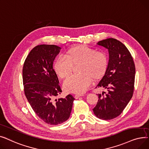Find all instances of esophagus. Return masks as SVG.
Returning a JSON list of instances; mask_svg holds the SVG:
<instances>
[{"label":"esophagus","instance_id":"1","mask_svg":"<svg viewBox=\"0 0 149 149\" xmlns=\"http://www.w3.org/2000/svg\"><path fill=\"white\" fill-rule=\"evenodd\" d=\"M83 96V95H79V94L76 95H75V98H76V99H77V98L79 97L80 96Z\"/></svg>","mask_w":149,"mask_h":149}]
</instances>
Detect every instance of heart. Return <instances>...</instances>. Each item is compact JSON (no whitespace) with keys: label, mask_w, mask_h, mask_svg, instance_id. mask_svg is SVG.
<instances>
[{"label":"heart","mask_w":149,"mask_h":149,"mask_svg":"<svg viewBox=\"0 0 149 149\" xmlns=\"http://www.w3.org/2000/svg\"><path fill=\"white\" fill-rule=\"evenodd\" d=\"M65 57L60 56L54 62V72L60 78L68 77L73 67L80 65L81 75L70 76L63 84L65 90L70 93H84L91 86L92 79L100 80L107 73L109 59L103 52H96L84 45H77L69 49Z\"/></svg>","instance_id":"heart-1"}]
</instances>
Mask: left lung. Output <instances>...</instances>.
I'll use <instances>...</instances> for the list:
<instances>
[{"label":"left lung","mask_w":149,"mask_h":149,"mask_svg":"<svg viewBox=\"0 0 149 149\" xmlns=\"http://www.w3.org/2000/svg\"><path fill=\"white\" fill-rule=\"evenodd\" d=\"M97 44L107 48L109 53L107 73L97 86L107 92L98 94L93 111L97 118L110 120L121 115L132 97L135 65L129 49L117 39H106Z\"/></svg>","instance_id":"left-lung-1"}]
</instances>
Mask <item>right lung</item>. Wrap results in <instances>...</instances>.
<instances>
[{
    "instance_id": "add662e5",
    "label": "right lung",
    "mask_w": 149,
    "mask_h": 149,
    "mask_svg": "<svg viewBox=\"0 0 149 149\" xmlns=\"http://www.w3.org/2000/svg\"><path fill=\"white\" fill-rule=\"evenodd\" d=\"M60 49L54 45L36 46L27 56L22 70L24 90L27 100L35 113L49 125L66 121L75 100L72 95L56 99L62 90L53 63Z\"/></svg>"
}]
</instances>
